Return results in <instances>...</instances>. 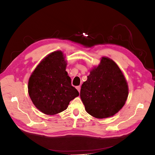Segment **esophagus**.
Wrapping results in <instances>:
<instances>
[{"mask_svg":"<svg viewBox=\"0 0 155 155\" xmlns=\"http://www.w3.org/2000/svg\"><path fill=\"white\" fill-rule=\"evenodd\" d=\"M76 88H77V90L78 91V92H80V89H81L80 86H78V87H76Z\"/></svg>","mask_w":155,"mask_h":155,"instance_id":"esophagus-1","label":"esophagus"}]
</instances>
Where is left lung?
<instances>
[{
  "mask_svg": "<svg viewBox=\"0 0 155 155\" xmlns=\"http://www.w3.org/2000/svg\"><path fill=\"white\" fill-rule=\"evenodd\" d=\"M129 87L124 75L113 60L102 57L82 84L80 97L85 110L96 118H110L127 99Z\"/></svg>",
  "mask_w": 155,
  "mask_h": 155,
  "instance_id": "obj_1",
  "label": "left lung"
}]
</instances>
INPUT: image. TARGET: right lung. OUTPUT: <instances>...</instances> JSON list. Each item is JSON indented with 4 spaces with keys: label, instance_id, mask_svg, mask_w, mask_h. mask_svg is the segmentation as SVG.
I'll return each instance as SVG.
<instances>
[{
    "label": "right lung",
    "instance_id": "1",
    "mask_svg": "<svg viewBox=\"0 0 155 155\" xmlns=\"http://www.w3.org/2000/svg\"><path fill=\"white\" fill-rule=\"evenodd\" d=\"M67 60L62 51H53L41 61L28 80V94L37 109L47 115L66 110L79 96L66 71Z\"/></svg>",
    "mask_w": 155,
    "mask_h": 155
}]
</instances>
